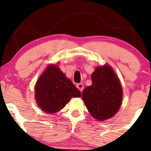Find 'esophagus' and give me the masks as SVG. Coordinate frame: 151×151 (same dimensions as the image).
Wrapping results in <instances>:
<instances>
[{
	"label": "esophagus",
	"mask_w": 151,
	"mask_h": 151,
	"mask_svg": "<svg viewBox=\"0 0 151 151\" xmlns=\"http://www.w3.org/2000/svg\"><path fill=\"white\" fill-rule=\"evenodd\" d=\"M77 89H79V91H82V90L84 89V85H83V84L82 83H80V84H78L77 85Z\"/></svg>",
	"instance_id": "1"
}]
</instances>
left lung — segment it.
I'll return each mask as SVG.
<instances>
[{
  "mask_svg": "<svg viewBox=\"0 0 151 151\" xmlns=\"http://www.w3.org/2000/svg\"><path fill=\"white\" fill-rule=\"evenodd\" d=\"M92 84L82 92V99L91 115L99 121L113 117L122 104L120 81L111 67L99 66L91 74Z\"/></svg>",
  "mask_w": 151,
  "mask_h": 151,
  "instance_id": "obj_1",
  "label": "left lung"
}]
</instances>
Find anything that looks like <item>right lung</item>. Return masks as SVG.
I'll return each instance as SVG.
<instances>
[{
	"mask_svg": "<svg viewBox=\"0 0 151 151\" xmlns=\"http://www.w3.org/2000/svg\"><path fill=\"white\" fill-rule=\"evenodd\" d=\"M36 102L46 113H56L65 106L72 97L81 93L57 65H50L39 77L35 86Z\"/></svg>",
	"mask_w": 151,
	"mask_h": 151,
	"instance_id": "obj_1",
	"label": "right lung"
}]
</instances>
